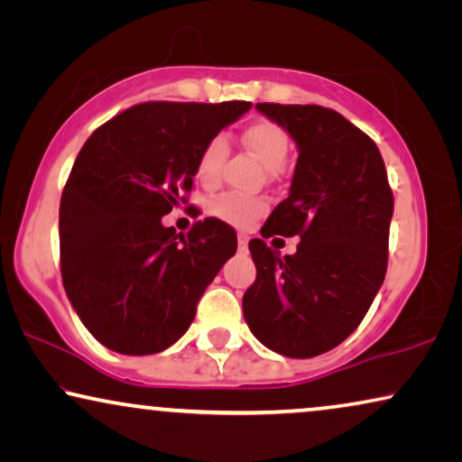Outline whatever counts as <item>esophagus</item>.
Segmentation results:
<instances>
[{
	"mask_svg": "<svg viewBox=\"0 0 462 462\" xmlns=\"http://www.w3.org/2000/svg\"><path fill=\"white\" fill-rule=\"evenodd\" d=\"M247 245H249V238L245 236V235H238V251H247Z\"/></svg>",
	"mask_w": 462,
	"mask_h": 462,
	"instance_id": "1",
	"label": "esophagus"
}]
</instances>
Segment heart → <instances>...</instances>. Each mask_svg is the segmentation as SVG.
Wrapping results in <instances>:
<instances>
[{
    "label": "heart",
    "mask_w": 462,
    "mask_h": 462,
    "mask_svg": "<svg viewBox=\"0 0 462 462\" xmlns=\"http://www.w3.org/2000/svg\"><path fill=\"white\" fill-rule=\"evenodd\" d=\"M243 141L245 145L262 160L263 167L270 171L282 167V162L287 160L289 147H291V141H289L285 128L274 125V122L270 120H260L249 125L243 133ZM226 153L227 141L224 134H217V137H213L205 147H202L199 162H196V175H199V180L202 183L217 181L221 162H224ZM266 200L251 199V196H241L235 192L215 196V199L208 202V211H211L215 217L238 227H247L249 224H254L260 215L266 213Z\"/></svg>",
    "instance_id": "b5f03b06"
}]
</instances>
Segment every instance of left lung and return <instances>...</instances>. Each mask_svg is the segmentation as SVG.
<instances>
[{"label": "left lung", "instance_id": "obj_1", "mask_svg": "<svg viewBox=\"0 0 462 462\" xmlns=\"http://www.w3.org/2000/svg\"><path fill=\"white\" fill-rule=\"evenodd\" d=\"M255 109L300 152L289 196L262 236H300V245L281 258L263 238L249 243L257 276L243 295L245 321L263 346L309 359L346 340L370 310L389 262L393 192L376 143L334 109Z\"/></svg>", "mask_w": 462, "mask_h": 462}]
</instances>
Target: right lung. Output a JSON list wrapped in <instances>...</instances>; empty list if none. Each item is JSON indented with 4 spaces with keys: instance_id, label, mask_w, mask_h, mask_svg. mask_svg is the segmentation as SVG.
Returning a JSON list of instances; mask_svg holds the SVG:
<instances>
[{
    "instance_id": "1",
    "label": "right lung",
    "mask_w": 462,
    "mask_h": 462,
    "mask_svg": "<svg viewBox=\"0 0 462 462\" xmlns=\"http://www.w3.org/2000/svg\"><path fill=\"white\" fill-rule=\"evenodd\" d=\"M249 109L247 101L139 103L79 150L60 196V274L103 346L120 355L169 348L236 254V232L221 219L196 221L183 236L162 217L186 202L202 147Z\"/></svg>"
}]
</instances>
